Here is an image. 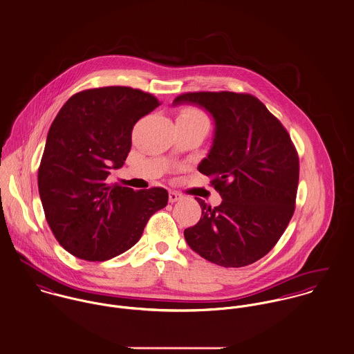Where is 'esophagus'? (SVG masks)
I'll return each instance as SVG.
<instances>
[{
	"instance_id": "esophagus-1",
	"label": "esophagus",
	"mask_w": 354,
	"mask_h": 354,
	"mask_svg": "<svg viewBox=\"0 0 354 354\" xmlns=\"http://www.w3.org/2000/svg\"><path fill=\"white\" fill-rule=\"evenodd\" d=\"M181 199H183V195H181V194H178V192H176V191H170V192H169V202L176 203L178 202V201H181Z\"/></svg>"
}]
</instances>
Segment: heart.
Returning a JSON list of instances; mask_svg holds the SVG:
<instances>
[{"mask_svg":"<svg viewBox=\"0 0 354 354\" xmlns=\"http://www.w3.org/2000/svg\"><path fill=\"white\" fill-rule=\"evenodd\" d=\"M177 120L195 122V121H207V117L204 115L203 111H201V110L196 109V107H184V109L180 111Z\"/></svg>","mask_w":354,"mask_h":354,"instance_id":"obj_1","label":"heart"}]
</instances>
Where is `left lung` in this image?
<instances>
[{"label":"left lung","instance_id":"obj_1","mask_svg":"<svg viewBox=\"0 0 354 354\" xmlns=\"http://www.w3.org/2000/svg\"><path fill=\"white\" fill-rule=\"evenodd\" d=\"M215 121L211 150L198 166L222 203L198 202L201 221L184 230L188 245L222 267H244L270 252L288 227L299 187V155L288 131L250 94L187 93Z\"/></svg>","mask_w":354,"mask_h":354}]
</instances>
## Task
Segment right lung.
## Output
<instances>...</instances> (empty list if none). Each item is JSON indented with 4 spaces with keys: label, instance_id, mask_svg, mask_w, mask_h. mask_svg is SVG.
Returning <instances> with one entry per match:
<instances>
[{
    "label": "right lung",
    "instance_id": "obj_1",
    "mask_svg": "<svg viewBox=\"0 0 354 354\" xmlns=\"http://www.w3.org/2000/svg\"><path fill=\"white\" fill-rule=\"evenodd\" d=\"M159 106L149 93L111 86L72 95L51 124L38 170L46 221L73 256L104 261L132 248L153 212L166 207L163 188L133 191L106 183L131 151L135 124Z\"/></svg>",
    "mask_w": 354,
    "mask_h": 354
}]
</instances>
